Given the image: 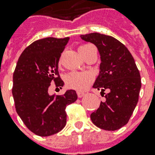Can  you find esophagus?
I'll list each match as a JSON object with an SVG mask.
<instances>
[{"instance_id": "esophagus-1", "label": "esophagus", "mask_w": 155, "mask_h": 155, "mask_svg": "<svg viewBox=\"0 0 155 155\" xmlns=\"http://www.w3.org/2000/svg\"><path fill=\"white\" fill-rule=\"evenodd\" d=\"M84 95H85V93H81V92H78L77 93L78 98H82Z\"/></svg>"}]
</instances>
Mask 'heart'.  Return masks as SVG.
<instances>
[{
	"instance_id": "heart-1",
	"label": "heart",
	"mask_w": 155,
	"mask_h": 155,
	"mask_svg": "<svg viewBox=\"0 0 155 155\" xmlns=\"http://www.w3.org/2000/svg\"><path fill=\"white\" fill-rule=\"evenodd\" d=\"M91 45H84L79 48L81 55L83 54ZM93 81V76L91 74L86 72H76L73 71L68 74L65 76V83L68 88L76 90L79 92L85 91L91 85Z\"/></svg>"
}]
</instances>
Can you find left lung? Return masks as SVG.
<instances>
[{
	"label": "left lung",
	"instance_id": "1",
	"mask_svg": "<svg viewBox=\"0 0 155 155\" xmlns=\"http://www.w3.org/2000/svg\"><path fill=\"white\" fill-rule=\"evenodd\" d=\"M98 48L101 63L94 87L105 100L91 114V120L104 130H117L129 122L136 108L141 87V76L130 52L113 37L97 32L81 35Z\"/></svg>",
	"mask_w": 155,
	"mask_h": 155
}]
</instances>
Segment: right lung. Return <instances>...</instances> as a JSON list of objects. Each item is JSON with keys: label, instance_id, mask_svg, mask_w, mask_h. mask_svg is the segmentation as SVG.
<instances>
[{"label": "right lung", "instance_id": "add662e5", "mask_svg": "<svg viewBox=\"0 0 155 155\" xmlns=\"http://www.w3.org/2000/svg\"><path fill=\"white\" fill-rule=\"evenodd\" d=\"M69 38H46L31 44L19 56L13 76L15 109L25 125L34 134L49 136L61 131L67 123L66 106L77 99L74 90L50 95L51 82L64 85L58 62Z\"/></svg>", "mask_w": 155, "mask_h": 155}]
</instances>
